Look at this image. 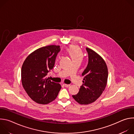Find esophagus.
<instances>
[{"instance_id": "obj_1", "label": "esophagus", "mask_w": 134, "mask_h": 134, "mask_svg": "<svg viewBox=\"0 0 134 134\" xmlns=\"http://www.w3.org/2000/svg\"><path fill=\"white\" fill-rule=\"evenodd\" d=\"M63 85H64V86H65V87H68L70 86V84H63Z\"/></svg>"}]
</instances>
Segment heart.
Segmentation results:
<instances>
[{
  "label": "heart",
  "instance_id": "heart-1",
  "mask_svg": "<svg viewBox=\"0 0 134 134\" xmlns=\"http://www.w3.org/2000/svg\"><path fill=\"white\" fill-rule=\"evenodd\" d=\"M67 51L69 54L72 60L80 59L83 58V53L79 47L76 46H71L68 48Z\"/></svg>",
  "mask_w": 134,
  "mask_h": 134
}]
</instances>
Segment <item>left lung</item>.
Masks as SVG:
<instances>
[{
	"instance_id": "1",
	"label": "left lung",
	"mask_w": 134,
	"mask_h": 134,
	"mask_svg": "<svg viewBox=\"0 0 134 134\" xmlns=\"http://www.w3.org/2000/svg\"><path fill=\"white\" fill-rule=\"evenodd\" d=\"M88 63L82 75L83 84L79 93L72 95L74 100L81 104H88L96 101L102 94L107 86L108 70L107 64L96 52L86 48Z\"/></svg>"
}]
</instances>
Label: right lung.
<instances>
[{
	"instance_id": "1",
	"label": "right lung",
	"mask_w": 134,
	"mask_h": 134,
	"mask_svg": "<svg viewBox=\"0 0 134 134\" xmlns=\"http://www.w3.org/2000/svg\"><path fill=\"white\" fill-rule=\"evenodd\" d=\"M59 46L50 45L40 48L30 53L21 69L23 87L30 98L36 103L48 104L55 99L62 86L47 78L52 69Z\"/></svg>"
}]
</instances>
